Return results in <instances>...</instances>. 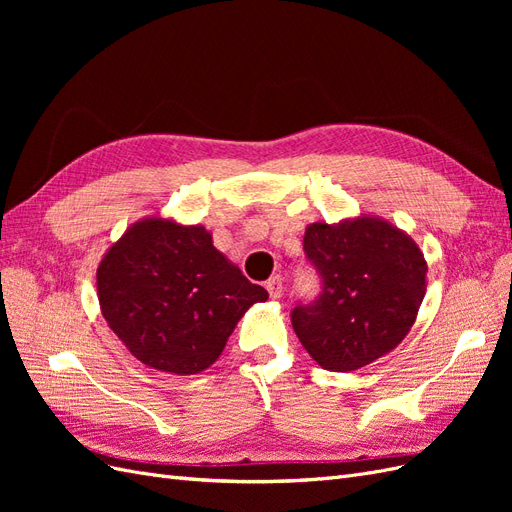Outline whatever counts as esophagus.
<instances>
[{
	"instance_id": "34e87169",
	"label": "esophagus",
	"mask_w": 512,
	"mask_h": 512,
	"mask_svg": "<svg viewBox=\"0 0 512 512\" xmlns=\"http://www.w3.org/2000/svg\"><path fill=\"white\" fill-rule=\"evenodd\" d=\"M265 288L269 290V297H271V299H280L282 292H284V280H282V275H273L271 280H267Z\"/></svg>"
}]
</instances>
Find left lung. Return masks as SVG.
<instances>
[{"instance_id":"1","label":"left lung","mask_w":512,"mask_h":512,"mask_svg":"<svg viewBox=\"0 0 512 512\" xmlns=\"http://www.w3.org/2000/svg\"><path fill=\"white\" fill-rule=\"evenodd\" d=\"M303 247L322 292L292 309V329L322 369H361L404 342L427 290V260L408 232L361 213L309 224Z\"/></svg>"}]
</instances>
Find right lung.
<instances>
[{
	"mask_svg": "<svg viewBox=\"0 0 512 512\" xmlns=\"http://www.w3.org/2000/svg\"><path fill=\"white\" fill-rule=\"evenodd\" d=\"M96 284L100 312L121 344L175 376L211 367L247 309L269 299L215 250L205 226L164 215L134 222L108 247Z\"/></svg>",
	"mask_w": 512,
	"mask_h": 512,
	"instance_id": "1",
	"label": "right lung"
}]
</instances>
